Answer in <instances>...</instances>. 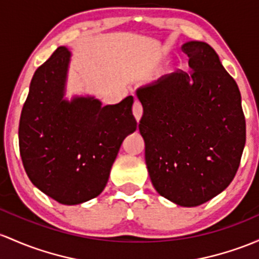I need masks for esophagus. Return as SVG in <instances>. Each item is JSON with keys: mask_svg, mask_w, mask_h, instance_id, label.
<instances>
[{"mask_svg": "<svg viewBox=\"0 0 259 259\" xmlns=\"http://www.w3.org/2000/svg\"><path fill=\"white\" fill-rule=\"evenodd\" d=\"M133 114H134L136 121L140 120L141 115H143V107H141L140 102L135 101L134 106H133Z\"/></svg>", "mask_w": 259, "mask_h": 259, "instance_id": "esophagus-1", "label": "esophagus"}]
</instances>
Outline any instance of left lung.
Instances as JSON below:
<instances>
[{
  "instance_id": "obj_1",
  "label": "left lung",
  "mask_w": 259,
  "mask_h": 259,
  "mask_svg": "<svg viewBox=\"0 0 259 259\" xmlns=\"http://www.w3.org/2000/svg\"><path fill=\"white\" fill-rule=\"evenodd\" d=\"M189 73L164 75L136 90L144 114L139 130L157 193L181 206H198L234 180L246 143L241 93L218 54L188 41Z\"/></svg>"
}]
</instances>
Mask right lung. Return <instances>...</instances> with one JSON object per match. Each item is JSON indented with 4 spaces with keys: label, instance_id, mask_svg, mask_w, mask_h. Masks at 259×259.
I'll use <instances>...</instances> for the list:
<instances>
[{
    "label": "right lung",
    "instance_id": "1",
    "mask_svg": "<svg viewBox=\"0 0 259 259\" xmlns=\"http://www.w3.org/2000/svg\"><path fill=\"white\" fill-rule=\"evenodd\" d=\"M71 51L59 47L36 69L19 120V152L28 177L64 205L103 192L120 145L136 130L133 96L102 106L91 96L65 98Z\"/></svg>",
    "mask_w": 259,
    "mask_h": 259
}]
</instances>
